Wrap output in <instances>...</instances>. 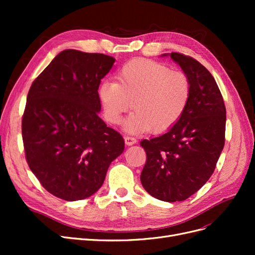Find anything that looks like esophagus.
<instances>
[{
	"instance_id": "1",
	"label": "esophagus",
	"mask_w": 255,
	"mask_h": 255,
	"mask_svg": "<svg viewBox=\"0 0 255 255\" xmlns=\"http://www.w3.org/2000/svg\"><path fill=\"white\" fill-rule=\"evenodd\" d=\"M125 141H126V144L128 145H132L134 143H136V138L135 137H132V136H126L125 137Z\"/></svg>"
}]
</instances>
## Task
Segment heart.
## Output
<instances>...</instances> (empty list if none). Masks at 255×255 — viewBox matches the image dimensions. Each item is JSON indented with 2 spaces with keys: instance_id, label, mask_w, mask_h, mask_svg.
Listing matches in <instances>:
<instances>
[{
  "instance_id": "1",
  "label": "heart",
  "mask_w": 255,
  "mask_h": 255,
  "mask_svg": "<svg viewBox=\"0 0 255 255\" xmlns=\"http://www.w3.org/2000/svg\"><path fill=\"white\" fill-rule=\"evenodd\" d=\"M116 79L117 83H102L99 96L105 118L113 125L121 123L133 105L135 112L125 126L128 133L165 132L180 120L188 105L191 87L187 75L158 61L129 60Z\"/></svg>"
}]
</instances>
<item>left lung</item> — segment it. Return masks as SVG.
Returning a JSON list of instances; mask_svg holds the SVG:
<instances>
[{"label":"left lung","mask_w":255,"mask_h":255,"mask_svg":"<svg viewBox=\"0 0 255 255\" xmlns=\"http://www.w3.org/2000/svg\"><path fill=\"white\" fill-rule=\"evenodd\" d=\"M170 57L189 79L190 99L167 133L141 140L146 160L140 181L154 198L175 202L188 199L212 176L225 146L227 115L211 72L182 53L172 52Z\"/></svg>","instance_id":"8db88e82"}]
</instances>
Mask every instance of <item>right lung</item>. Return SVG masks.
Instances as JSON below:
<instances>
[{"label": "right lung", "instance_id": "1", "mask_svg": "<svg viewBox=\"0 0 255 255\" xmlns=\"http://www.w3.org/2000/svg\"><path fill=\"white\" fill-rule=\"evenodd\" d=\"M115 58L65 50L37 76L26 98L22 139L28 167L50 194L66 201L94 195L123 137L99 117V85Z\"/></svg>", "mask_w": 255, "mask_h": 255}]
</instances>
